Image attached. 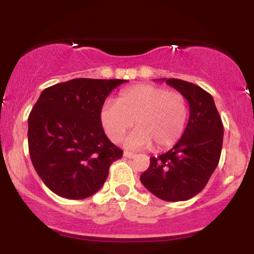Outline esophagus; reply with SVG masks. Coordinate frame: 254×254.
I'll return each mask as SVG.
<instances>
[{
	"label": "esophagus",
	"instance_id": "esophagus-1",
	"mask_svg": "<svg viewBox=\"0 0 254 254\" xmlns=\"http://www.w3.org/2000/svg\"><path fill=\"white\" fill-rule=\"evenodd\" d=\"M124 156L127 157V159H133L136 155L133 153H131V151H124Z\"/></svg>",
	"mask_w": 254,
	"mask_h": 254
}]
</instances>
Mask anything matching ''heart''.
<instances>
[{
  "instance_id": "b5f03b06",
  "label": "heart",
  "mask_w": 254,
  "mask_h": 254,
  "mask_svg": "<svg viewBox=\"0 0 254 254\" xmlns=\"http://www.w3.org/2000/svg\"><path fill=\"white\" fill-rule=\"evenodd\" d=\"M188 117L189 105L184 94L154 84L122 90L117 103H106L100 113L105 132L112 142L121 141L136 122L138 127L125 139L131 149L151 143L159 150L172 147L182 137Z\"/></svg>"
}]
</instances>
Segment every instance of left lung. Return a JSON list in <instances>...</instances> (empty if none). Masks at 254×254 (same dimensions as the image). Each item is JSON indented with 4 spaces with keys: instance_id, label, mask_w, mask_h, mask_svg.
<instances>
[{
    "instance_id": "1",
    "label": "left lung",
    "mask_w": 254,
    "mask_h": 254,
    "mask_svg": "<svg viewBox=\"0 0 254 254\" xmlns=\"http://www.w3.org/2000/svg\"><path fill=\"white\" fill-rule=\"evenodd\" d=\"M166 81L184 94L190 117L182 138L171 150L150 157L141 183L154 196L167 202L188 200L205 188L220 161L223 125L214 99L197 84L178 78Z\"/></svg>"
}]
</instances>
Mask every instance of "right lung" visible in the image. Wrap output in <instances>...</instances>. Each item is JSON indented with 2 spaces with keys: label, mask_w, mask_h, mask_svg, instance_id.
<instances>
[{
  "label": "right lung",
  "mask_w": 254,
  "mask_h": 254,
  "mask_svg": "<svg viewBox=\"0 0 254 254\" xmlns=\"http://www.w3.org/2000/svg\"><path fill=\"white\" fill-rule=\"evenodd\" d=\"M127 80L74 78L44 89L28 117L34 170L58 196L84 199L98 192L123 150L105 135L100 113Z\"/></svg>",
  "instance_id": "right-lung-1"
}]
</instances>
